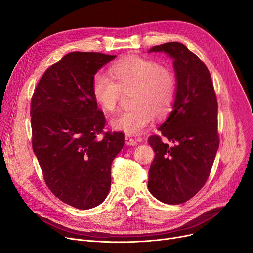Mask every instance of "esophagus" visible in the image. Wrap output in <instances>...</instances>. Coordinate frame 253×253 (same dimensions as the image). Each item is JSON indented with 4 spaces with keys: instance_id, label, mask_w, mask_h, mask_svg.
Returning a JSON list of instances; mask_svg holds the SVG:
<instances>
[{
    "instance_id": "34e87169",
    "label": "esophagus",
    "mask_w": 253,
    "mask_h": 253,
    "mask_svg": "<svg viewBox=\"0 0 253 253\" xmlns=\"http://www.w3.org/2000/svg\"><path fill=\"white\" fill-rule=\"evenodd\" d=\"M138 141L139 139L132 138L130 135H125V144L127 146H135L138 144Z\"/></svg>"
}]
</instances>
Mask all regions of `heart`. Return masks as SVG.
<instances>
[{"mask_svg": "<svg viewBox=\"0 0 253 253\" xmlns=\"http://www.w3.org/2000/svg\"><path fill=\"white\" fill-rule=\"evenodd\" d=\"M112 81L97 74L92 80V96L105 112L115 111L122 91L130 95L132 108L110 120V126L127 135L143 133L154 115L164 117L173 107L176 81L170 70L139 56H128L110 68Z\"/></svg>", "mask_w": 253, "mask_h": 253, "instance_id": "obj_1", "label": "heart"}]
</instances>
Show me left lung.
Returning a JSON list of instances; mask_svg holds the SVG:
<instances>
[{
	"label": "left lung",
	"mask_w": 253,
	"mask_h": 253,
	"mask_svg": "<svg viewBox=\"0 0 253 253\" xmlns=\"http://www.w3.org/2000/svg\"><path fill=\"white\" fill-rule=\"evenodd\" d=\"M165 53L173 61L176 96L169 117L149 137L155 152L149 170L148 189L168 204L190 200L207 182L219 148L218 103L210 71L179 42L155 45L148 53Z\"/></svg>",
	"instance_id": "obj_1"
}]
</instances>
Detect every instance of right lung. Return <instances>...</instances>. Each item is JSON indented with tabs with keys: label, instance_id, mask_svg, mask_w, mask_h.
<instances>
[{
	"label": "right lung",
	"instance_id": "right-lung-1",
	"mask_svg": "<svg viewBox=\"0 0 253 253\" xmlns=\"http://www.w3.org/2000/svg\"><path fill=\"white\" fill-rule=\"evenodd\" d=\"M117 56L73 52L44 72L31 101L32 147L51 192L73 208L89 210L107 197L111 163L122 132H103L104 114L92 96L97 72Z\"/></svg>",
	"mask_w": 253,
	"mask_h": 253
}]
</instances>
